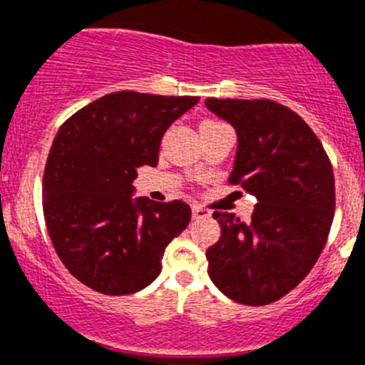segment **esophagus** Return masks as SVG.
I'll return each instance as SVG.
<instances>
[{"mask_svg": "<svg viewBox=\"0 0 365 365\" xmlns=\"http://www.w3.org/2000/svg\"><path fill=\"white\" fill-rule=\"evenodd\" d=\"M209 216H211V211H209V209H203L202 205H192V218L195 220L209 218Z\"/></svg>", "mask_w": 365, "mask_h": 365, "instance_id": "1", "label": "esophagus"}]
</instances>
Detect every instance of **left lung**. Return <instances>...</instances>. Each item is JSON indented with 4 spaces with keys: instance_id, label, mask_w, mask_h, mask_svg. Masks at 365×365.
I'll use <instances>...</instances> for the list:
<instances>
[{
    "instance_id": "8db88e82",
    "label": "left lung",
    "mask_w": 365,
    "mask_h": 365,
    "mask_svg": "<svg viewBox=\"0 0 365 365\" xmlns=\"http://www.w3.org/2000/svg\"><path fill=\"white\" fill-rule=\"evenodd\" d=\"M207 109L238 136L231 185L255 196L251 222L212 212L222 235L207 249L209 277L238 304L267 305L304 280L334 216L333 167L317 134L271 100H216Z\"/></svg>"
}]
</instances>
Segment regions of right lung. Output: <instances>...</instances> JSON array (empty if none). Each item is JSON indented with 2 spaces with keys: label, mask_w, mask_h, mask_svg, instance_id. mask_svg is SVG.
<instances>
[{
  "label": "right lung",
  "mask_w": 365,
  "mask_h": 365,
  "mask_svg": "<svg viewBox=\"0 0 365 365\" xmlns=\"http://www.w3.org/2000/svg\"><path fill=\"white\" fill-rule=\"evenodd\" d=\"M196 96L120 91L60 127L43 175V215L72 277L103 294H130L156 280L170 240L190 222L182 200L134 198L136 169L158 165L170 123Z\"/></svg>",
  "instance_id": "1"
}]
</instances>
